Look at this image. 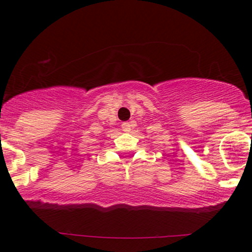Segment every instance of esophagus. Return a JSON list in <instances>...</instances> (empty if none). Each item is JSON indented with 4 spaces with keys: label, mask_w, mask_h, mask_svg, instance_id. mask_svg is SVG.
<instances>
[{
    "label": "esophagus",
    "mask_w": 252,
    "mask_h": 252,
    "mask_svg": "<svg viewBox=\"0 0 252 252\" xmlns=\"http://www.w3.org/2000/svg\"><path fill=\"white\" fill-rule=\"evenodd\" d=\"M131 128H133V123H130V122H126V123L122 124V130L126 131V133H129Z\"/></svg>",
    "instance_id": "1"
}]
</instances>
